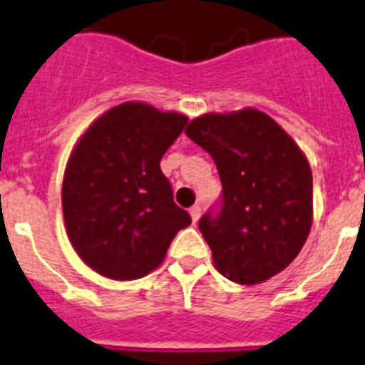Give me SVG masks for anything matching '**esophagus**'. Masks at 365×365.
<instances>
[{
  "label": "esophagus",
  "mask_w": 365,
  "mask_h": 365,
  "mask_svg": "<svg viewBox=\"0 0 365 365\" xmlns=\"http://www.w3.org/2000/svg\"><path fill=\"white\" fill-rule=\"evenodd\" d=\"M190 215H191V220H193V222H197V220H199V217H201V207H199V205H193V207L190 209Z\"/></svg>",
  "instance_id": "esophagus-1"
}]
</instances>
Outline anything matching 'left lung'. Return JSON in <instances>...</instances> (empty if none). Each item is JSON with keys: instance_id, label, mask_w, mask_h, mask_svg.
I'll return each mask as SVG.
<instances>
[{"instance_id": "1", "label": "left lung", "mask_w": 365, "mask_h": 365, "mask_svg": "<svg viewBox=\"0 0 365 365\" xmlns=\"http://www.w3.org/2000/svg\"><path fill=\"white\" fill-rule=\"evenodd\" d=\"M185 135L212 156L222 182L220 210L199 220L217 271L250 286L284 271L313 220L312 168L302 148L255 108L199 115Z\"/></svg>"}]
</instances>
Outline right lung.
Listing matches in <instances>:
<instances>
[{"label": "right lung", "instance_id": "1", "mask_svg": "<svg viewBox=\"0 0 365 365\" xmlns=\"http://www.w3.org/2000/svg\"><path fill=\"white\" fill-rule=\"evenodd\" d=\"M185 123L178 112L123 102L73 147L61 187L66 230L77 255L102 277L135 280L155 271L191 224L160 170Z\"/></svg>", "mask_w": 365, "mask_h": 365}]
</instances>
